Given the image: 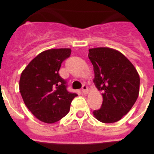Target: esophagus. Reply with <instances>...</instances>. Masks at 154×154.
I'll list each match as a JSON object with an SVG mask.
<instances>
[{
    "mask_svg": "<svg viewBox=\"0 0 154 154\" xmlns=\"http://www.w3.org/2000/svg\"><path fill=\"white\" fill-rule=\"evenodd\" d=\"M82 92L83 94H88L89 92V90H88V86L86 85H82Z\"/></svg>",
    "mask_w": 154,
    "mask_h": 154,
    "instance_id": "esophagus-1",
    "label": "esophagus"
}]
</instances>
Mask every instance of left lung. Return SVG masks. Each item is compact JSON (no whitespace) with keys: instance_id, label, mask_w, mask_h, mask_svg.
Wrapping results in <instances>:
<instances>
[{"instance_id":"left-lung-1","label":"left lung","mask_w":154,"mask_h":154,"mask_svg":"<svg viewBox=\"0 0 154 154\" xmlns=\"http://www.w3.org/2000/svg\"><path fill=\"white\" fill-rule=\"evenodd\" d=\"M93 65V82L102 91L103 104L94 117L104 123L120 120L131 109L140 92V75L134 65L120 51L111 48L89 49Z\"/></svg>"}]
</instances>
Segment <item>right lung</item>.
I'll return each instance as SVG.
<instances>
[{
  "instance_id": "1",
  "label": "right lung",
  "mask_w": 154,
  "mask_h": 154,
  "mask_svg": "<svg viewBox=\"0 0 154 154\" xmlns=\"http://www.w3.org/2000/svg\"><path fill=\"white\" fill-rule=\"evenodd\" d=\"M70 48H54L42 51L22 71L19 90L24 104L38 119L54 123L68 114L77 94L69 92L66 82L58 71L69 58Z\"/></svg>"
}]
</instances>
